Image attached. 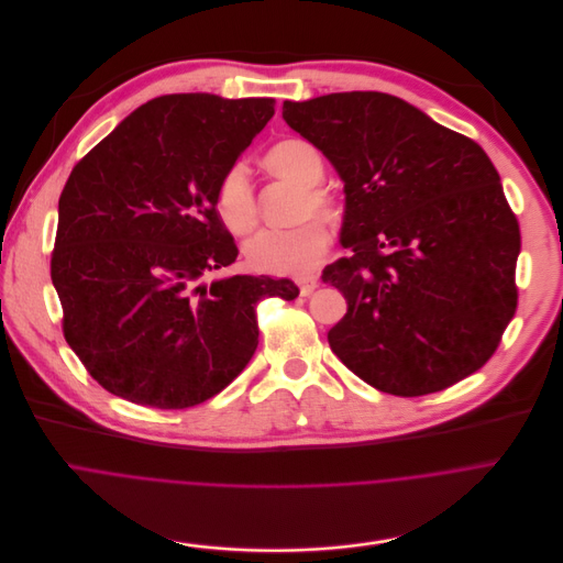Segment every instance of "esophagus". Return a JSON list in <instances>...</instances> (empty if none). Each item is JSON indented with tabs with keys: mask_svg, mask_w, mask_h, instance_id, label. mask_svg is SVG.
I'll use <instances>...</instances> for the list:
<instances>
[{
	"mask_svg": "<svg viewBox=\"0 0 563 563\" xmlns=\"http://www.w3.org/2000/svg\"><path fill=\"white\" fill-rule=\"evenodd\" d=\"M319 286V279L314 275H303V277H297V288L301 295H310L314 288Z\"/></svg>",
	"mask_w": 563,
	"mask_h": 563,
	"instance_id": "esophagus-1",
	"label": "esophagus"
}]
</instances>
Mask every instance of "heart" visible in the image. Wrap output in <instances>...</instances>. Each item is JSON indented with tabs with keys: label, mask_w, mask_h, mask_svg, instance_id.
<instances>
[{
	"label": "heart",
	"mask_w": 563,
	"mask_h": 563,
	"mask_svg": "<svg viewBox=\"0 0 563 563\" xmlns=\"http://www.w3.org/2000/svg\"><path fill=\"white\" fill-rule=\"evenodd\" d=\"M264 164L273 175L301 184L299 217L317 211L327 221H334L340 214L334 195L319 184L323 177V157L310 142L297 137L277 142L266 153ZM214 210L233 235H246L255 229L257 199L244 164H233L221 175L214 188ZM320 218L306 219L292 229H266L257 233L246 242V262L253 271L268 275L303 277L312 273L330 246V231L322 221L324 218Z\"/></svg>",
	"instance_id": "1"
}]
</instances>
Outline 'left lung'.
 <instances>
[{
    "instance_id": "8db88e82",
    "label": "left lung",
    "mask_w": 563,
    "mask_h": 563,
    "mask_svg": "<svg viewBox=\"0 0 563 563\" xmlns=\"http://www.w3.org/2000/svg\"><path fill=\"white\" fill-rule=\"evenodd\" d=\"M284 120L344 179L349 255L321 275L349 303L332 353L397 397L479 371L517 310L521 249L484 148L375 90L284 101Z\"/></svg>"
}]
</instances>
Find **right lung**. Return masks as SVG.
Returning a JSON list of instances; mask_svg holds the SVG:
<instances>
[{"label": "right lung", "mask_w": 563, "mask_h": 563, "mask_svg": "<svg viewBox=\"0 0 563 563\" xmlns=\"http://www.w3.org/2000/svg\"><path fill=\"white\" fill-rule=\"evenodd\" d=\"M275 115V99H151L86 153L62 195L51 279L64 340L126 401L181 410L227 388L260 344L257 301L290 279L233 275L240 251L214 188Z\"/></svg>", "instance_id": "add662e5"}]
</instances>
